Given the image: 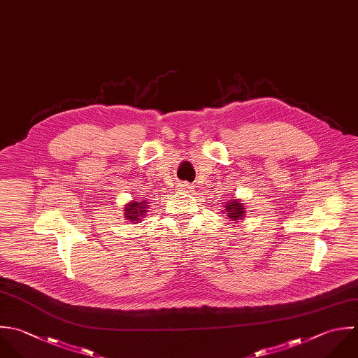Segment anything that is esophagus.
Listing matches in <instances>:
<instances>
[{"instance_id": "esophagus-1", "label": "esophagus", "mask_w": 358, "mask_h": 358, "mask_svg": "<svg viewBox=\"0 0 358 358\" xmlns=\"http://www.w3.org/2000/svg\"><path fill=\"white\" fill-rule=\"evenodd\" d=\"M180 189H181V191L191 189V184H188V182H182V184H180Z\"/></svg>"}]
</instances>
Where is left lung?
<instances>
[{
    "label": "left lung",
    "instance_id": "obj_1",
    "mask_svg": "<svg viewBox=\"0 0 358 358\" xmlns=\"http://www.w3.org/2000/svg\"><path fill=\"white\" fill-rule=\"evenodd\" d=\"M226 210L229 212L227 216H229L230 219H234V220H238V219L243 217V215H244V208H243V205L238 203L237 201L229 203V205L226 206Z\"/></svg>",
    "mask_w": 358,
    "mask_h": 358
}]
</instances>
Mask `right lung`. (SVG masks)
Here are the masks:
<instances>
[{"instance_id": "add662e5", "label": "right lung", "mask_w": 358, "mask_h": 358, "mask_svg": "<svg viewBox=\"0 0 358 358\" xmlns=\"http://www.w3.org/2000/svg\"><path fill=\"white\" fill-rule=\"evenodd\" d=\"M146 206H148L146 202H136V201H134L132 203L127 205V208H125V217L129 219V220H132V222L135 223V222L139 220V217H142V215L146 212V210H145Z\"/></svg>"}]
</instances>
